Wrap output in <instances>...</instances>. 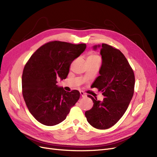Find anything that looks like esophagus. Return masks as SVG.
Masks as SVG:
<instances>
[{"mask_svg":"<svg viewBox=\"0 0 157 157\" xmlns=\"http://www.w3.org/2000/svg\"><path fill=\"white\" fill-rule=\"evenodd\" d=\"M80 96H81V97H82V98H85V97H86L87 96H86V94H85L84 92H80Z\"/></svg>","mask_w":157,"mask_h":157,"instance_id":"1","label":"esophagus"}]
</instances>
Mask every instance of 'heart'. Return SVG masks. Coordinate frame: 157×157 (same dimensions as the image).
<instances>
[{
  "instance_id": "b5f03b06",
  "label": "heart",
  "mask_w": 157,
  "mask_h": 157,
  "mask_svg": "<svg viewBox=\"0 0 157 157\" xmlns=\"http://www.w3.org/2000/svg\"><path fill=\"white\" fill-rule=\"evenodd\" d=\"M87 59H91V60H99L100 61V58L96 55V54H90L88 57Z\"/></svg>"
}]
</instances>
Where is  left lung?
<instances>
[{"mask_svg":"<svg viewBox=\"0 0 157 157\" xmlns=\"http://www.w3.org/2000/svg\"><path fill=\"white\" fill-rule=\"evenodd\" d=\"M101 48L102 63L99 77L92 88H97L105 98L98 101L92 96L94 105L85 112L89 124L97 129L111 128L120 120L134 95V73L125 56L114 47L106 44L95 45L93 50Z\"/></svg>","mask_w":157,"mask_h":157,"instance_id":"obj_1","label":"left lung"}]
</instances>
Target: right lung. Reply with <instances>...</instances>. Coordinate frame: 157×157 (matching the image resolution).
Masks as SVG:
<instances>
[{
  "instance_id": "right-lung-1",
  "label": "right lung",
  "mask_w": 157,
  "mask_h": 157,
  "mask_svg": "<svg viewBox=\"0 0 157 157\" xmlns=\"http://www.w3.org/2000/svg\"><path fill=\"white\" fill-rule=\"evenodd\" d=\"M86 48V44L50 42L40 47L25 65L23 96L29 112L41 124H59L78 100V90L66 92L57 84V78H67L72 61Z\"/></svg>"
}]
</instances>
